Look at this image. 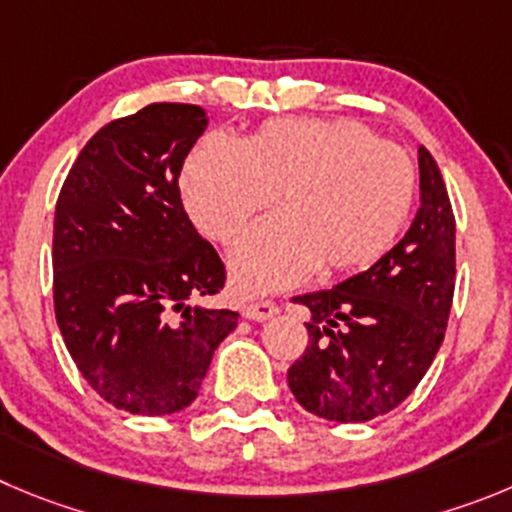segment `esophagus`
I'll list each match as a JSON object with an SVG mask.
<instances>
[{
    "label": "esophagus",
    "instance_id": "obj_1",
    "mask_svg": "<svg viewBox=\"0 0 512 512\" xmlns=\"http://www.w3.org/2000/svg\"><path fill=\"white\" fill-rule=\"evenodd\" d=\"M245 318H250V321H267V318H272V315L278 313V305L272 303V300H257V303H250L245 305Z\"/></svg>",
    "mask_w": 512,
    "mask_h": 512
}]
</instances>
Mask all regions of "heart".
<instances>
[{"label":"heart","instance_id":"1","mask_svg":"<svg viewBox=\"0 0 512 512\" xmlns=\"http://www.w3.org/2000/svg\"><path fill=\"white\" fill-rule=\"evenodd\" d=\"M417 171L407 151L351 118H278L245 141L204 138L184 164L189 217L232 242L280 194L283 212L257 222L229 255L240 293L374 265L407 224Z\"/></svg>","mask_w":512,"mask_h":512}]
</instances>
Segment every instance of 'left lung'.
<instances>
[{
  "label": "left lung",
  "mask_w": 512,
  "mask_h": 512,
  "mask_svg": "<svg viewBox=\"0 0 512 512\" xmlns=\"http://www.w3.org/2000/svg\"><path fill=\"white\" fill-rule=\"evenodd\" d=\"M419 202L409 232L369 270L293 298L310 310L308 346L288 369L305 412L369 422L399 407L432 366L455 295V214L424 146Z\"/></svg>",
  "instance_id": "8db88e82"
}]
</instances>
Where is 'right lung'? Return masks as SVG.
I'll list each match as a JSON object with an SVG mask.
<instances>
[{"label":"right lung","instance_id":"right-lung-1","mask_svg":"<svg viewBox=\"0 0 512 512\" xmlns=\"http://www.w3.org/2000/svg\"><path fill=\"white\" fill-rule=\"evenodd\" d=\"M207 123L189 103H151L111 121L85 143L57 197V326L83 379L123 412L189 407L240 318L197 303L227 280L179 191Z\"/></svg>","mask_w":512,"mask_h":512}]
</instances>
